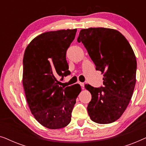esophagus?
I'll return each instance as SVG.
<instances>
[{"mask_svg":"<svg viewBox=\"0 0 146 146\" xmlns=\"http://www.w3.org/2000/svg\"><path fill=\"white\" fill-rule=\"evenodd\" d=\"M79 84H80V85L82 88L84 87V82H80Z\"/></svg>","mask_w":146,"mask_h":146,"instance_id":"34e87169","label":"esophagus"}]
</instances>
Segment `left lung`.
Instances as JSON below:
<instances>
[{
  "label": "left lung",
  "mask_w": 146,
  "mask_h": 146,
  "mask_svg": "<svg viewBox=\"0 0 146 146\" xmlns=\"http://www.w3.org/2000/svg\"><path fill=\"white\" fill-rule=\"evenodd\" d=\"M77 41L83 44L96 70L104 76L103 87L85 85L92 94L88 114L96 123H112L123 114L132 96L136 82L134 52L124 36L114 29H82Z\"/></svg>",
  "instance_id": "8db88e82"
}]
</instances>
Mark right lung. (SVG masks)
<instances>
[{
	"mask_svg": "<svg viewBox=\"0 0 146 146\" xmlns=\"http://www.w3.org/2000/svg\"><path fill=\"white\" fill-rule=\"evenodd\" d=\"M76 31L67 29L42 33L25 50L23 83L26 98L34 117L47 128H62L70 122L81 92L78 84L65 87L60 82L70 74L66 54Z\"/></svg>",
	"mask_w": 146,
	"mask_h": 146,
	"instance_id": "add662e5",
	"label": "right lung"
}]
</instances>
